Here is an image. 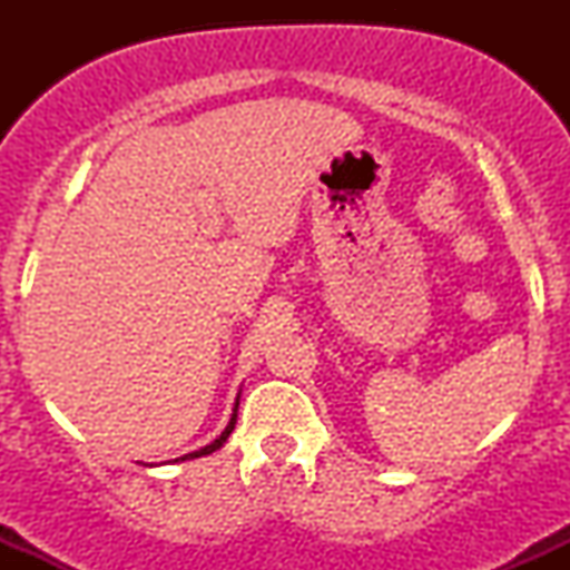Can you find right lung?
Wrapping results in <instances>:
<instances>
[{"instance_id": "add662e5", "label": "right lung", "mask_w": 570, "mask_h": 570, "mask_svg": "<svg viewBox=\"0 0 570 570\" xmlns=\"http://www.w3.org/2000/svg\"><path fill=\"white\" fill-rule=\"evenodd\" d=\"M235 410H238V402H235ZM235 417H238V412H233V417H230V423H227V429L222 431L219 434V440H214L212 444H206V448H200V450H195V453H189V455H185V458H176V461H187V458H200V455H208V453H214V450H219L222 444L227 442V436H230V431L235 429Z\"/></svg>"}]
</instances>
